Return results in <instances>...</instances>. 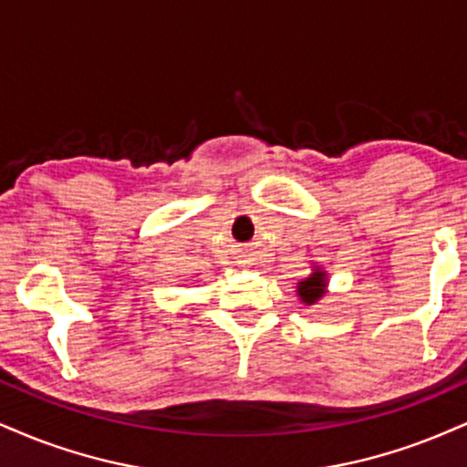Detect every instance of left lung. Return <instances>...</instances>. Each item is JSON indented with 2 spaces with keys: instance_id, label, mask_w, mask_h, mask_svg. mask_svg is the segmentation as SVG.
<instances>
[{
  "instance_id": "obj_1",
  "label": "left lung",
  "mask_w": 467,
  "mask_h": 467,
  "mask_svg": "<svg viewBox=\"0 0 467 467\" xmlns=\"http://www.w3.org/2000/svg\"><path fill=\"white\" fill-rule=\"evenodd\" d=\"M325 287H327L325 273H314L312 277H307L298 284V296H301L303 303L312 305L318 301L322 295H325Z\"/></svg>"
}]
</instances>
